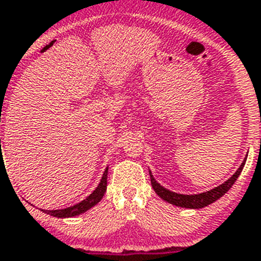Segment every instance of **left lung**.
Returning a JSON list of instances; mask_svg holds the SVG:
<instances>
[{
  "mask_svg": "<svg viewBox=\"0 0 261 261\" xmlns=\"http://www.w3.org/2000/svg\"><path fill=\"white\" fill-rule=\"evenodd\" d=\"M246 159L247 156L244 158V161L242 162V165L239 166V168L235 171V174L232 175L230 179L222 183L221 186L216 187L213 190L206 191V192L197 193V195H181V193H175L172 191H168L167 188L162 187L158 181L154 179V176L150 172V180H151V187L154 188L156 195L161 197L165 201L170 202L172 205H176V206H180V208H188V209H201L211 205L212 202L217 201V200L222 197L227 191L231 188L232 184L235 183V180L238 179V176L241 175L242 170L244 167V163H246Z\"/></svg>",
  "mask_w": 261,
  "mask_h": 261,
  "instance_id": "8db88e82",
  "label": "left lung"
}]
</instances>
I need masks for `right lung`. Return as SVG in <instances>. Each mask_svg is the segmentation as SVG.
Instances as JSON below:
<instances>
[{
	"mask_svg": "<svg viewBox=\"0 0 261 261\" xmlns=\"http://www.w3.org/2000/svg\"><path fill=\"white\" fill-rule=\"evenodd\" d=\"M107 174H108V167L106 168L105 172H103L102 180L98 184L94 192L90 196H87L86 199L82 200L78 204L73 205V206H69L65 209H57V211H43L44 213L50 214L53 217H57V218H69V217H75L78 214H82L85 212H87L89 209H91L93 206H95L100 200L103 199L105 196L106 190H107Z\"/></svg>",
	"mask_w": 261,
	"mask_h": 261,
	"instance_id": "1",
	"label": "right lung"
}]
</instances>
